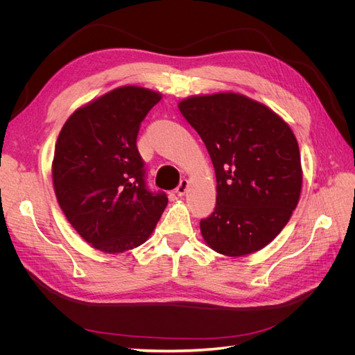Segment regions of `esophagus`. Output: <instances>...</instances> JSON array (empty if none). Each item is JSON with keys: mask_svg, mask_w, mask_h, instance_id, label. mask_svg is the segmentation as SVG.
<instances>
[{"mask_svg": "<svg viewBox=\"0 0 355 355\" xmlns=\"http://www.w3.org/2000/svg\"><path fill=\"white\" fill-rule=\"evenodd\" d=\"M188 187H189V180H188V179H182L179 187L176 188V194H178L179 197H184L187 189H188Z\"/></svg>", "mask_w": 355, "mask_h": 355, "instance_id": "34e87169", "label": "esophagus"}]
</instances>
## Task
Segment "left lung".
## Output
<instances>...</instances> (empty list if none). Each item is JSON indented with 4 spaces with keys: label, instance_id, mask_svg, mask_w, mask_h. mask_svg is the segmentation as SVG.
Masks as SVG:
<instances>
[{
    "label": "left lung",
    "instance_id": "1",
    "mask_svg": "<svg viewBox=\"0 0 355 355\" xmlns=\"http://www.w3.org/2000/svg\"><path fill=\"white\" fill-rule=\"evenodd\" d=\"M178 106L216 173V207L200 222L204 241L231 257L263 249L287 225L302 189L292 128L266 105L234 92L189 96Z\"/></svg>",
    "mask_w": 355,
    "mask_h": 355
}]
</instances>
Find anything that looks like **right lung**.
Wrapping results in <instances>:
<instances>
[{"instance_id":"obj_1","label":"right lung","mask_w":355,"mask_h":355,"mask_svg":"<svg viewBox=\"0 0 355 355\" xmlns=\"http://www.w3.org/2000/svg\"><path fill=\"white\" fill-rule=\"evenodd\" d=\"M163 94L121 85L75 110L51 163L53 188L72 228L94 249L123 253L144 244L167 206L145 187L136 139Z\"/></svg>"}]
</instances>
